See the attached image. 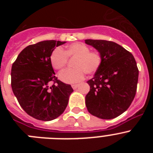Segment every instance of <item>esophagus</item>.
<instances>
[{
	"instance_id": "obj_1",
	"label": "esophagus",
	"mask_w": 153,
	"mask_h": 153,
	"mask_svg": "<svg viewBox=\"0 0 153 153\" xmlns=\"http://www.w3.org/2000/svg\"><path fill=\"white\" fill-rule=\"evenodd\" d=\"M78 86H79V85L78 84H72V88L74 89V90H76V89L77 88Z\"/></svg>"
}]
</instances>
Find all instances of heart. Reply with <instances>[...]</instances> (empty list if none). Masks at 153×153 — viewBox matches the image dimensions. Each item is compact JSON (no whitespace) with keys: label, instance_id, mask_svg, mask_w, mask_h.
<instances>
[{"label":"heart","instance_id":"heart-1","mask_svg":"<svg viewBox=\"0 0 153 153\" xmlns=\"http://www.w3.org/2000/svg\"><path fill=\"white\" fill-rule=\"evenodd\" d=\"M68 58H75L73 69H66L59 74V79L66 83H76L84 78L85 73L93 75L101 67L102 56L98 51H90L89 46L83 43H74L63 51L56 47L51 52L50 60L54 70L63 69L67 65Z\"/></svg>","mask_w":153,"mask_h":153}]
</instances>
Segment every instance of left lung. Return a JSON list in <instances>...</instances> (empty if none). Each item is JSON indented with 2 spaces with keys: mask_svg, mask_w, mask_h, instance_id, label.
Masks as SVG:
<instances>
[{
  "mask_svg": "<svg viewBox=\"0 0 153 153\" xmlns=\"http://www.w3.org/2000/svg\"><path fill=\"white\" fill-rule=\"evenodd\" d=\"M102 56L101 67L94 77L87 81L90 86L86 106L90 114L110 120L123 113L132 103L137 90L139 70L133 55L113 41L86 40Z\"/></svg>",
  "mask_w": 153,
  "mask_h": 153,
  "instance_id": "8db88e82",
  "label": "left lung"
}]
</instances>
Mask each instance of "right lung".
<instances>
[{"label": "right lung", "mask_w": 153, "mask_h": 153, "mask_svg": "<svg viewBox=\"0 0 153 153\" xmlns=\"http://www.w3.org/2000/svg\"><path fill=\"white\" fill-rule=\"evenodd\" d=\"M65 42L44 40L24 48L13 63L11 87L19 104L33 118L51 121L57 118L67 106L74 90L55 76L50 60L56 47ZM52 81L53 85L48 86Z\"/></svg>", "instance_id": "add662e5"}]
</instances>
